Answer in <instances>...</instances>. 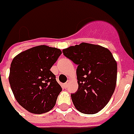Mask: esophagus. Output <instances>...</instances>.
Segmentation results:
<instances>
[{
  "label": "esophagus",
  "instance_id": "esophagus-1",
  "mask_svg": "<svg viewBox=\"0 0 134 134\" xmlns=\"http://www.w3.org/2000/svg\"><path fill=\"white\" fill-rule=\"evenodd\" d=\"M69 83H70V80H68L66 82H65V84H64V87H65V88H67V87H68V85L69 84Z\"/></svg>",
  "mask_w": 134,
  "mask_h": 134
}]
</instances>
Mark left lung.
I'll list each match as a JSON object with an SVG mask.
<instances>
[{"mask_svg":"<svg viewBox=\"0 0 134 134\" xmlns=\"http://www.w3.org/2000/svg\"><path fill=\"white\" fill-rule=\"evenodd\" d=\"M63 55L77 64L79 87L71 94L76 110L95 114L105 108L114 92L117 81V62L108 48L81 42L63 50Z\"/></svg>","mask_w":134,"mask_h":134,"instance_id":"1","label":"left lung"}]
</instances>
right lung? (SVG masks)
<instances>
[{
    "instance_id": "add662e5",
    "label": "right lung",
    "mask_w": 134,
    "mask_h": 134,
    "mask_svg": "<svg viewBox=\"0 0 134 134\" xmlns=\"http://www.w3.org/2000/svg\"><path fill=\"white\" fill-rule=\"evenodd\" d=\"M62 52L39 45L18 54L11 63L9 83L21 107L34 114L52 110L62 88L50 69Z\"/></svg>"
}]
</instances>
